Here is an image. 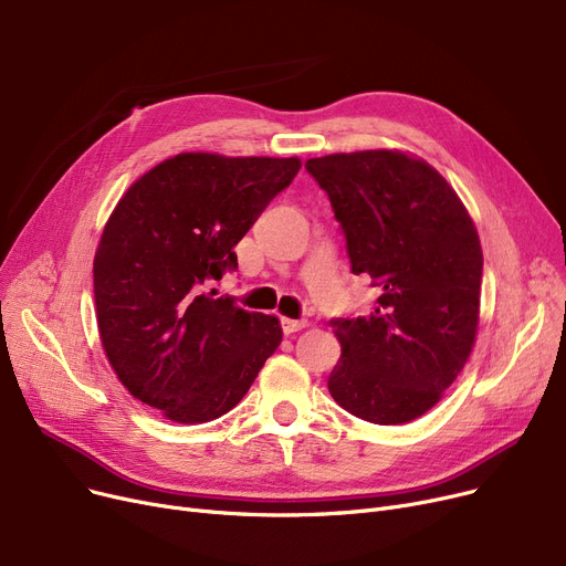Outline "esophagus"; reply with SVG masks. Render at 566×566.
Segmentation results:
<instances>
[{
	"label": "esophagus",
	"instance_id": "obj_1",
	"mask_svg": "<svg viewBox=\"0 0 566 566\" xmlns=\"http://www.w3.org/2000/svg\"><path fill=\"white\" fill-rule=\"evenodd\" d=\"M305 325H307L305 318H282V331H284V335L298 333V331L305 328Z\"/></svg>",
	"mask_w": 566,
	"mask_h": 566
}]
</instances>
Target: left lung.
<instances>
[{"mask_svg":"<svg viewBox=\"0 0 566 566\" xmlns=\"http://www.w3.org/2000/svg\"><path fill=\"white\" fill-rule=\"evenodd\" d=\"M350 271L378 289L367 316L333 318L342 358L333 399L374 424H406L433 408L470 358L480 323L482 245L452 186L401 151L312 158Z\"/></svg>","mask_w":566,"mask_h":566,"instance_id":"8db88e82","label":"left lung"}]
</instances>
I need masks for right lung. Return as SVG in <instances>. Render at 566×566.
I'll return each mask as SVG.
<instances>
[{
	"instance_id": "1",
	"label": "right lung",
	"mask_w": 566,
	"mask_h": 566,
	"mask_svg": "<svg viewBox=\"0 0 566 566\" xmlns=\"http://www.w3.org/2000/svg\"><path fill=\"white\" fill-rule=\"evenodd\" d=\"M298 169V158L178 154L109 216L94 259L101 342L128 392L167 420L229 412L280 346L275 316L206 286L235 271L233 248Z\"/></svg>"
}]
</instances>
